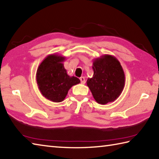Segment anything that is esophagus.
Masks as SVG:
<instances>
[{"mask_svg":"<svg viewBox=\"0 0 159 159\" xmlns=\"http://www.w3.org/2000/svg\"><path fill=\"white\" fill-rule=\"evenodd\" d=\"M80 83H81L82 84H85V77H83V76L80 77Z\"/></svg>","mask_w":159,"mask_h":159,"instance_id":"obj_1","label":"esophagus"}]
</instances>
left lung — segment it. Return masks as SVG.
Here are the masks:
<instances>
[{
    "label": "left lung",
    "mask_w": 159,
    "mask_h": 159,
    "mask_svg": "<svg viewBox=\"0 0 159 159\" xmlns=\"http://www.w3.org/2000/svg\"><path fill=\"white\" fill-rule=\"evenodd\" d=\"M94 75L87 80L95 101L105 105L114 101L125 86V74L120 62L114 56L105 54L94 59Z\"/></svg>",
    "instance_id": "1"
}]
</instances>
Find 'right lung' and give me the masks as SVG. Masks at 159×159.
<instances>
[{
  "label": "right lung",
  "mask_w": 159,
  "mask_h": 159,
  "mask_svg": "<svg viewBox=\"0 0 159 159\" xmlns=\"http://www.w3.org/2000/svg\"><path fill=\"white\" fill-rule=\"evenodd\" d=\"M65 57L53 54L43 60L37 69L36 79L41 94L52 102H62L70 89L80 81L75 76H70L65 69Z\"/></svg>",
  "instance_id": "1"
}]
</instances>
